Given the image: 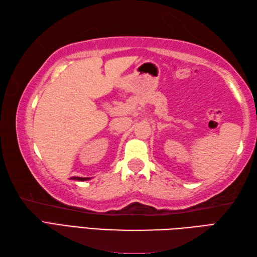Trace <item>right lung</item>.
Returning <instances> with one entry per match:
<instances>
[{"mask_svg": "<svg viewBox=\"0 0 257 257\" xmlns=\"http://www.w3.org/2000/svg\"><path fill=\"white\" fill-rule=\"evenodd\" d=\"M71 179H73V180H79V181H84V180H89L90 178H82V177H72Z\"/></svg>", "mask_w": 257, "mask_h": 257, "instance_id": "obj_1", "label": "right lung"}]
</instances>
